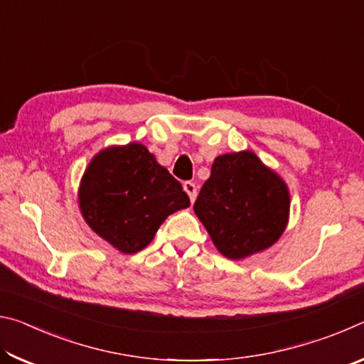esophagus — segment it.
<instances>
[{
  "mask_svg": "<svg viewBox=\"0 0 364 364\" xmlns=\"http://www.w3.org/2000/svg\"><path fill=\"white\" fill-rule=\"evenodd\" d=\"M183 188H184V191H186V193H188L191 202H194L196 197H197L196 183H193V181H184V183H183Z\"/></svg>",
  "mask_w": 364,
  "mask_h": 364,
  "instance_id": "1",
  "label": "esophagus"
}]
</instances>
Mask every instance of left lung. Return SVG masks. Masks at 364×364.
<instances>
[{
  "label": "left lung",
  "mask_w": 364,
  "mask_h": 364,
  "mask_svg": "<svg viewBox=\"0 0 364 364\" xmlns=\"http://www.w3.org/2000/svg\"><path fill=\"white\" fill-rule=\"evenodd\" d=\"M289 202L286 183L254 152L242 151L215 159L194 212L221 254L239 260L278 241Z\"/></svg>",
  "instance_id": "left-lung-1"
}]
</instances>
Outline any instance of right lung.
I'll return each instance as SVG.
<instances>
[{
    "instance_id": "obj_1",
    "label": "right lung",
    "mask_w": 364,
    "mask_h": 364,
    "mask_svg": "<svg viewBox=\"0 0 364 364\" xmlns=\"http://www.w3.org/2000/svg\"><path fill=\"white\" fill-rule=\"evenodd\" d=\"M91 230L123 254H136L170 213L189 207L181 183L143 144L109 147L91 160L78 193Z\"/></svg>"
}]
</instances>
